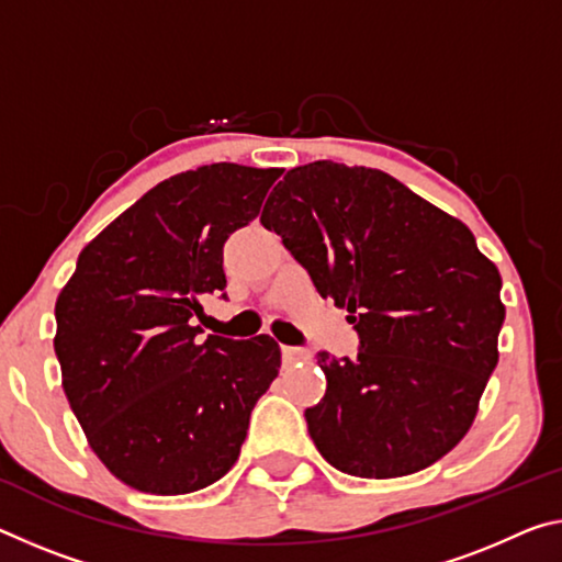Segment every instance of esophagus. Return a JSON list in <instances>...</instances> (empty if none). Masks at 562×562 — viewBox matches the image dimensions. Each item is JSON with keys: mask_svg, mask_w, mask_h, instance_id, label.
Returning a JSON list of instances; mask_svg holds the SVG:
<instances>
[{"mask_svg": "<svg viewBox=\"0 0 562 562\" xmlns=\"http://www.w3.org/2000/svg\"><path fill=\"white\" fill-rule=\"evenodd\" d=\"M282 360H284V364H302V362H307L310 360V352L307 350H302V347H288L284 345L282 347Z\"/></svg>", "mask_w": 562, "mask_h": 562, "instance_id": "34e87169", "label": "esophagus"}]
</instances>
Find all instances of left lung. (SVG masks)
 Listing matches in <instances>:
<instances>
[{"instance_id":"1","label":"left lung","mask_w":562,"mask_h":562,"mask_svg":"<svg viewBox=\"0 0 562 562\" xmlns=\"http://www.w3.org/2000/svg\"><path fill=\"white\" fill-rule=\"evenodd\" d=\"M323 297L347 307L358 358L317 352L327 390L305 409L329 465L403 477L465 438L497 364L501 272L470 229L380 169H290L260 217Z\"/></svg>"}]
</instances>
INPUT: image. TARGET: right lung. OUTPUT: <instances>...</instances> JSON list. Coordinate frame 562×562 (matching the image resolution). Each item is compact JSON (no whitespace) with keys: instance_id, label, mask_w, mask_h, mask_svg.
Returning <instances> with one entry per match:
<instances>
[{"instance_id":"add662e5","label":"right lung","mask_w":562,"mask_h":562,"mask_svg":"<svg viewBox=\"0 0 562 562\" xmlns=\"http://www.w3.org/2000/svg\"><path fill=\"white\" fill-rule=\"evenodd\" d=\"M280 175L217 162L169 177L79 252L59 292L69 407L104 468L139 493L184 495L225 475L278 378L270 335L202 340L192 319L200 297L225 290L222 247Z\"/></svg>"}]
</instances>
